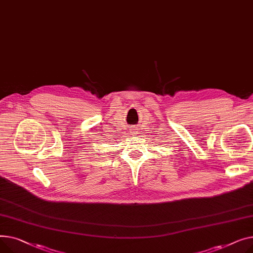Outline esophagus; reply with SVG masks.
Masks as SVG:
<instances>
[{"instance_id":"obj_1","label":"esophagus","mask_w":253,"mask_h":253,"mask_svg":"<svg viewBox=\"0 0 253 253\" xmlns=\"http://www.w3.org/2000/svg\"><path fill=\"white\" fill-rule=\"evenodd\" d=\"M137 128L138 127H136V126H130L129 127V131H130L131 135H137V133H138V129Z\"/></svg>"}]
</instances>
